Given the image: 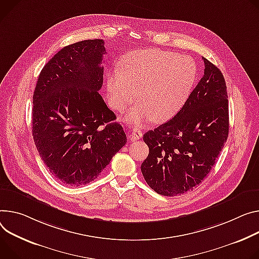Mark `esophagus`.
<instances>
[{"instance_id": "34e87169", "label": "esophagus", "mask_w": 259, "mask_h": 259, "mask_svg": "<svg viewBox=\"0 0 259 259\" xmlns=\"http://www.w3.org/2000/svg\"><path fill=\"white\" fill-rule=\"evenodd\" d=\"M142 136H143V132L140 131L139 129H137V128H134V129L131 131V133H130V135H129V138H130L131 140H137V139H139V138H142Z\"/></svg>"}]
</instances>
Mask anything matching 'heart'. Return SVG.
Returning <instances> with one entry per match:
<instances>
[{"instance_id":"1","label":"heart","mask_w":259,"mask_h":259,"mask_svg":"<svg viewBox=\"0 0 259 259\" xmlns=\"http://www.w3.org/2000/svg\"><path fill=\"white\" fill-rule=\"evenodd\" d=\"M120 67L107 76L108 100L114 109L122 110L137 92L139 100L126 113L127 122L137 126L174 116L189 96L197 75L192 58L161 50L129 53Z\"/></svg>"}]
</instances>
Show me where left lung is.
Instances as JSON below:
<instances>
[{"label":"left lung","mask_w":259,"mask_h":259,"mask_svg":"<svg viewBox=\"0 0 259 259\" xmlns=\"http://www.w3.org/2000/svg\"><path fill=\"white\" fill-rule=\"evenodd\" d=\"M204 74L180 111L144 135L150 149L142 172L154 191L177 196L208 175L228 136L227 90L222 72L202 58Z\"/></svg>","instance_id":"left-lung-1"}]
</instances>
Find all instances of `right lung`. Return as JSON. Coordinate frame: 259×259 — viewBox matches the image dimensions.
<instances>
[{"mask_svg": "<svg viewBox=\"0 0 259 259\" xmlns=\"http://www.w3.org/2000/svg\"><path fill=\"white\" fill-rule=\"evenodd\" d=\"M102 39L65 46L46 63L33 95L32 132L50 172L68 186L97 179L127 143L99 90Z\"/></svg>", "mask_w": 259, "mask_h": 259, "instance_id": "1", "label": "right lung"}]
</instances>
